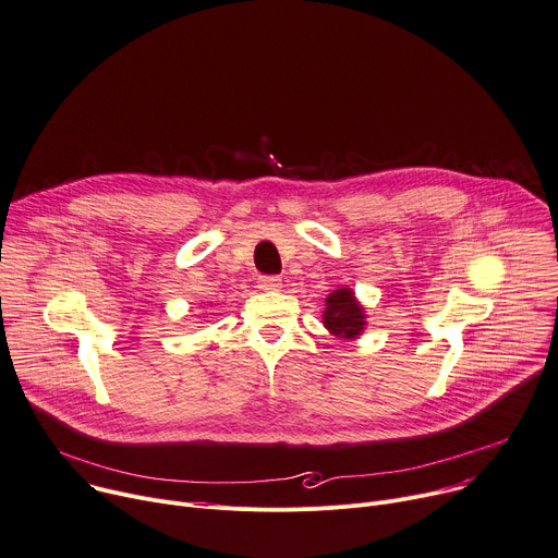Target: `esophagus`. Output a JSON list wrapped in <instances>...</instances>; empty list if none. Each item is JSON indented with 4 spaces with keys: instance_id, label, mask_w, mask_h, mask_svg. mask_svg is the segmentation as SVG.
<instances>
[{
    "instance_id": "34e87169",
    "label": "esophagus",
    "mask_w": 558,
    "mask_h": 558,
    "mask_svg": "<svg viewBox=\"0 0 558 558\" xmlns=\"http://www.w3.org/2000/svg\"><path fill=\"white\" fill-rule=\"evenodd\" d=\"M282 284V280L278 276H260L258 278V289L263 291H278Z\"/></svg>"
}]
</instances>
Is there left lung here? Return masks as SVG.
Returning a JSON list of instances; mask_svg holds the SVG:
<instances>
[{
	"instance_id": "obj_1",
	"label": "left lung",
	"mask_w": 558,
	"mask_h": 558,
	"mask_svg": "<svg viewBox=\"0 0 558 558\" xmlns=\"http://www.w3.org/2000/svg\"><path fill=\"white\" fill-rule=\"evenodd\" d=\"M325 327L338 338H356L365 329V312L351 289H336L327 295Z\"/></svg>"
}]
</instances>
